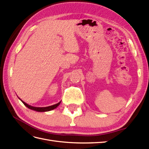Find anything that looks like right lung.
Returning a JSON list of instances; mask_svg holds the SVG:
<instances>
[{
    "mask_svg": "<svg viewBox=\"0 0 149 149\" xmlns=\"http://www.w3.org/2000/svg\"><path fill=\"white\" fill-rule=\"evenodd\" d=\"M20 99V98H19ZM21 101L24 103V104L28 108H29V109H31V110H33V111H37V112H47V111H52L54 109H55L56 107H57L58 106L60 105V104L61 103V101L59 102L58 103L56 104H54V105H52V106H48V107H33V106H31L30 105H29L28 104L25 103V102H24L23 101Z\"/></svg>",
    "mask_w": 149,
    "mask_h": 149,
    "instance_id": "right-lung-1",
    "label": "right lung"
}]
</instances>
